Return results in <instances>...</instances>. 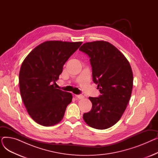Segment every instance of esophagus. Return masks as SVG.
Masks as SVG:
<instances>
[{
  "mask_svg": "<svg viewBox=\"0 0 158 158\" xmlns=\"http://www.w3.org/2000/svg\"><path fill=\"white\" fill-rule=\"evenodd\" d=\"M76 97L79 99H82V98H84V97H85L82 95H76Z\"/></svg>",
  "mask_w": 158,
  "mask_h": 158,
  "instance_id": "34e87169",
  "label": "esophagus"
}]
</instances>
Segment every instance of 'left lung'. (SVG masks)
Returning a JSON list of instances; mask_svg holds the SVG:
<instances>
[{
	"label": "left lung",
	"instance_id": "1",
	"mask_svg": "<svg viewBox=\"0 0 158 158\" xmlns=\"http://www.w3.org/2000/svg\"><path fill=\"white\" fill-rule=\"evenodd\" d=\"M79 51L89 56L93 81L101 93L98 97H89L92 107L84 113L83 119L93 128H110L120 119L131 98L133 86L131 65L123 54L107 41L85 43Z\"/></svg>",
	"mask_w": 158,
	"mask_h": 158
}]
</instances>
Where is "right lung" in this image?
<instances>
[{"label": "right lung", "mask_w": 158, "mask_h": 158, "mask_svg": "<svg viewBox=\"0 0 158 158\" xmlns=\"http://www.w3.org/2000/svg\"><path fill=\"white\" fill-rule=\"evenodd\" d=\"M82 42L45 41L29 54L19 73L20 92L31 117L44 126L59 123L72 102L70 93L56 89L64 64Z\"/></svg>", "instance_id": "obj_1"}]
</instances>
